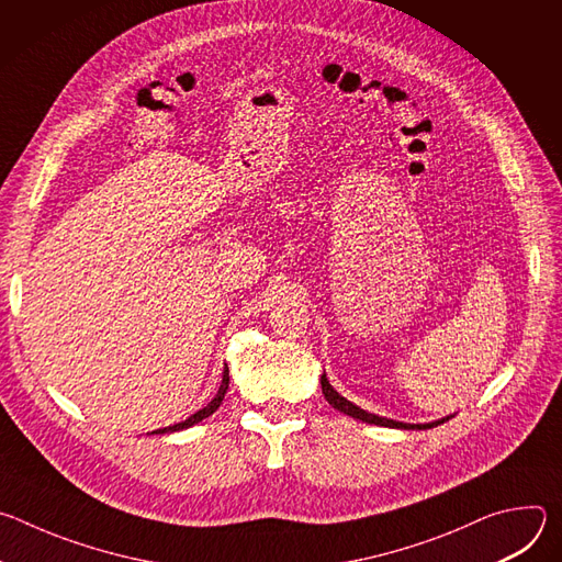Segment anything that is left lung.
I'll use <instances>...</instances> for the list:
<instances>
[{
    "label": "left lung",
    "instance_id": "1",
    "mask_svg": "<svg viewBox=\"0 0 562 562\" xmlns=\"http://www.w3.org/2000/svg\"><path fill=\"white\" fill-rule=\"evenodd\" d=\"M319 384H323V393H325V397L329 400V405L334 407V409H338V412H342V414H347V416H351V418H356V420H362V423H369V425H378V427H391V429H431V427H438V425H442V423H447L451 416H447V418H440V420H436V423H427V425H409V423H395V420H389V418H382V416H375V414H369V412H364V409H360V407H356L353 403H349L347 397H342L331 384H329V380H327V375L323 373V378H319Z\"/></svg>",
    "mask_w": 562,
    "mask_h": 562
}]
</instances>
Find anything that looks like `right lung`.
<instances>
[{"mask_svg": "<svg viewBox=\"0 0 562 562\" xmlns=\"http://www.w3.org/2000/svg\"><path fill=\"white\" fill-rule=\"evenodd\" d=\"M226 389H228V367H224L222 384H220V389H217L215 397L211 400V403H209L206 407H202L200 412H195L193 416H189L184 423H178V425H171V427H165V429H157V431H153V434H173V431H182V429H189V427H193V425L202 423V420H204V418H209L213 412H217V407L222 405V400H224Z\"/></svg>", "mask_w": 562, "mask_h": 562, "instance_id": "right-lung-1", "label": "right lung"}]
</instances>
